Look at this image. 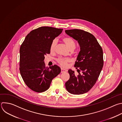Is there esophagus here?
I'll return each mask as SVG.
<instances>
[{
    "label": "esophagus",
    "mask_w": 122,
    "mask_h": 122,
    "mask_svg": "<svg viewBox=\"0 0 122 122\" xmlns=\"http://www.w3.org/2000/svg\"><path fill=\"white\" fill-rule=\"evenodd\" d=\"M66 71H67V70L61 68V73H64V72H66Z\"/></svg>",
    "instance_id": "34e87169"
}]
</instances>
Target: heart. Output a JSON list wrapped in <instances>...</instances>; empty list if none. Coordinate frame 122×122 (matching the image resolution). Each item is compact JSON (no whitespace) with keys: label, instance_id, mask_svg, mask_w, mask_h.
<instances>
[{"label":"heart","instance_id":"heart-1","mask_svg":"<svg viewBox=\"0 0 122 122\" xmlns=\"http://www.w3.org/2000/svg\"><path fill=\"white\" fill-rule=\"evenodd\" d=\"M62 41L65 43L67 47L69 49L74 50L76 47V43L73 39L69 37H64L62 38ZM56 40H53L50 45V50L51 52H54L55 47L56 45ZM58 64L63 67H67L68 63L71 62V60L69 58H59L57 60Z\"/></svg>","mask_w":122,"mask_h":122}]
</instances>
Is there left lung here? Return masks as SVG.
<instances>
[{"label":"left lung","mask_w":122,"mask_h":122,"mask_svg":"<svg viewBox=\"0 0 122 122\" xmlns=\"http://www.w3.org/2000/svg\"><path fill=\"white\" fill-rule=\"evenodd\" d=\"M65 32L77 41L80 48L74 65L78 75L68 70L70 78L65 83L66 88L71 94H82L93 87L99 76L103 66V51L96 38L87 31L72 29Z\"/></svg>","instance_id":"left-lung-1"}]
</instances>
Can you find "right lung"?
<instances>
[{
	"label": "right lung",
	"mask_w": 122,
	"mask_h": 122,
	"mask_svg": "<svg viewBox=\"0 0 122 122\" xmlns=\"http://www.w3.org/2000/svg\"><path fill=\"white\" fill-rule=\"evenodd\" d=\"M62 29L41 27L31 30L25 37L20 49V71L26 85L32 91L43 92L47 90L52 79L60 72L55 65L46 67L45 56L50 53V45Z\"/></svg>",
	"instance_id": "add662e5"
}]
</instances>
